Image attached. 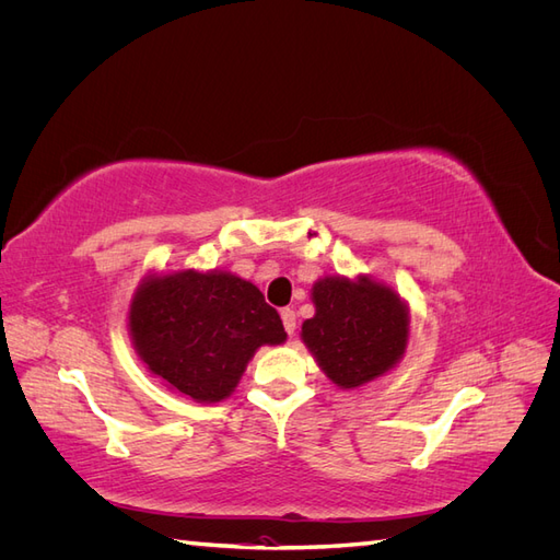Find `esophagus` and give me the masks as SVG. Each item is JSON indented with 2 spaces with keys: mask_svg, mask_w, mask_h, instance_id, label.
Returning <instances> with one entry per match:
<instances>
[{
  "mask_svg": "<svg viewBox=\"0 0 560 560\" xmlns=\"http://www.w3.org/2000/svg\"><path fill=\"white\" fill-rule=\"evenodd\" d=\"M280 317H282V325H284V331L292 336V334L296 331V313H294L292 308H282Z\"/></svg>",
  "mask_w": 560,
  "mask_h": 560,
  "instance_id": "obj_1",
  "label": "esophagus"
}]
</instances>
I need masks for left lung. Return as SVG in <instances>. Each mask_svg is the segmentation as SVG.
<instances>
[{
    "mask_svg": "<svg viewBox=\"0 0 560 560\" xmlns=\"http://www.w3.org/2000/svg\"><path fill=\"white\" fill-rule=\"evenodd\" d=\"M315 317L301 336L325 374L358 387L393 369L409 338V315L399 296L366 278H325L313 287Z\"/></svg>",
    "mask_w": 560,
    "mask_h": 560,
    "instance_id": "obj_1",
    "label": "left lung"
}]
</instances>
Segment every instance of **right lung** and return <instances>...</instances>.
Wrapping results in <instances>:
<instances>
[{"label": "right lung", "instance_id": "add662e5", "mask_svg": "<svg viewBox=\"0 0 560 560\" xmlns=\"http://www.w3.org/2000/svg\"><path fill=\"white\" fill-rule=\"evenodd\" d=\"M130 334L151 374L198 401L229 397L254 350L287 338L252 282L196 270L144 282L130 306Z\"/></svg>", "mask_w": 560, "mask_h": 560}]
</instances>
